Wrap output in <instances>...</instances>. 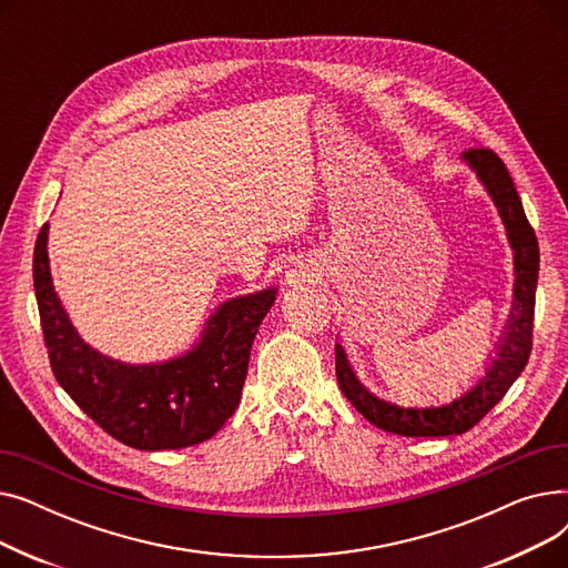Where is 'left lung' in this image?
Instances as JSON below:
<instances>
[{"label":"left lung","instance_id":"8db88e82","mask_svg":"<svg viewBox=\"0 0 568 568\" xmlns=\"http://www.w3.org/2000/svg\"><path fill=\"white\" fill-rule=\"evenodd\" d=\"M460 161L476 174L490 195L514 251V302L493 352L486 356L484 375L476 377L469 389L452 403L405 407L368 392L349 366L345 347L336 343V377L345 398L373 426L403 437L460 435L474 424H479L520 377L531 349L534 294L536 281H539V242H536L514 179L501 159L490 149L479 146L465 152Z\"/></svg>","mask_w":568,"mask_h":568}]
</instances>
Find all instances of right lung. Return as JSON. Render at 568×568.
I'll return each instance as SVG.
<instances>
[{
  "label": "right lung",
  "mask_w": 568,
  "mask_h": 568,
  "mask_svg": "<svg viewBox=\"0 0 568 568\" xmlns=\"http://www.w3.org/2000/svg\"><path fill=\"white\" fill-rule=\"evenodd\" d=\"M48 232L45 223L37 239L34 290L50 366L62 389L108 435L140 452L184 449L214 437L242 400L251 347L278 287L216 306L182 354L126 364L78 334L52 285Z\"/></svg>",
  "instance_id": "add662e5"
}]
</instances>
